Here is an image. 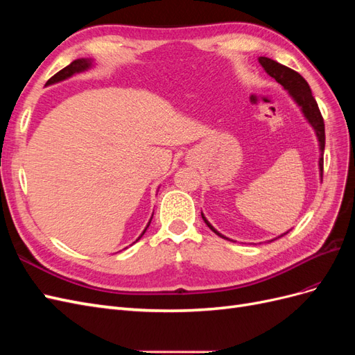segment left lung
Returning <instances> with one entry per match:
<instances>
[{
	"label": "left lung",
	"mask_w": 355,
	"mask_h": 355,
	"mask_svg": "<svg viewBox=\"0 0 355 355\" xmlns=\"http://www.w3.org/2000/svg\"><path fill=\"white\" fill-rule=\"evenodd\" d=\"M257 60H259L261 67L265 69V72L268 75H270V77H272L278 84L283 85V89L288 93L290 98H292L293 102L299 106V110H300V112H302V115L305 116V120L308 121V124L313 127V130H314V133L317 136V141H318V148H320V158H318L320 176H321V179H323V154H324V144H326L324 121H323V116H321V112L318 110V105L314 99V96H313V93H311L308 83L305 81L302 75L297 73L296 71L290 69V68L282 65V63H278V62H275L270 58L261 56ZM201 218L214 234L219 235V237H222V239L230 240L228 237L222 235L218 230H214V227L206 219V216H204L202 211H201ZM287 232L288 231H286L282 235H278L277 239L283 237V235H286Z\"/></svg>",
	"instance_id": "1"
}]
</instances>
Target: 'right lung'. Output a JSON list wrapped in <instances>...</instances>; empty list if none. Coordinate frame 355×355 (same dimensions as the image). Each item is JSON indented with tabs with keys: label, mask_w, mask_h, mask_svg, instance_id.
Returning a JSON list of instances; mask_svg holds the SVG:
<instances>
[{
	"label": "right lung",
	"mask_w": 355,
	"mask_h": 355,
	"mask_svg": "<svg viewBox=\"0 0 355 355\" xmlns=\"http://www.w3.org/2000/svg\"><path fill=\"white\" fill-rule=\"evenodd\" d=\"M93 67H94V60H93V59H87V58L77 59V60H73L72 63H69V65H68L67 68H63L62 71H59L56 75H53V77L47 81L46 85H51V84H56V83H60V81H65V80L73 77L75 73L85 72V71L92 69ZM153 216H154V214H153ZM153 216H151V219H149V222L146 223L145 230L142 231L141 235H139L136 241H139V240L142 239V235L146 232V230H148V227H149V223H151V220H153ZM136 241H135V243H136ZM135 243H133V244H135Z\"/></svg>",
	"instance_id": "add662e5"
}]
</instances>
